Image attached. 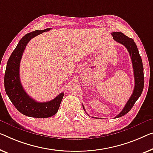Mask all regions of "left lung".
Listing matches in <instances>:
<instances>
[{"mask_svg": "<svg viewBox=\"0 0 153 153\" xmlns=\"http://www.w3.org/2000/svg\"><path fill=\"white\" fill-rule=\"evenodd\" d=\"M112 36L113 39L116 42L124 45L127 49L128 51L129 52L132 64H133L134 78H135V87H134L133 92L132 93L131 96L130 97L129 100H128L123 110L115 117L117 118L122 117V116L126 115L127 113H128L130 110L133 108L137 100L142 95L143 85H144V77H143V67L142 58H141L137 47L134 40L132 38L125 36L122 32H113ZM82 106L84 111H85L83 105ZM93 118L95 117H93Z\"/></svg>", "mask_w": 153, "mask_h": 153, "instance_id": "left-lung-1", "label": "left lung"}]
</instances>
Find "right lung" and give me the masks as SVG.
Instances as JSON below:
<instances>
[{"label": "right lung", "mask_w": 153, "mask_h": 153, "mask_svg": "<svg viewBox=\"0 0 153 153\" xmlns=\"http://www.w3.org/2000/svg\"><path fill=\"white\" fill-rule=\"evenodd\" d=\"M50 29L51 28L36 30L24 36L11 54L7 64L4 77L5 92L17 110L28 117L46 118L56 115L64 96V93H60L51 101L36 102L27 95L20 82V63L27 43L31 38Z\"/></svg>", "instance_id": "obj_1"}]
</instances>
